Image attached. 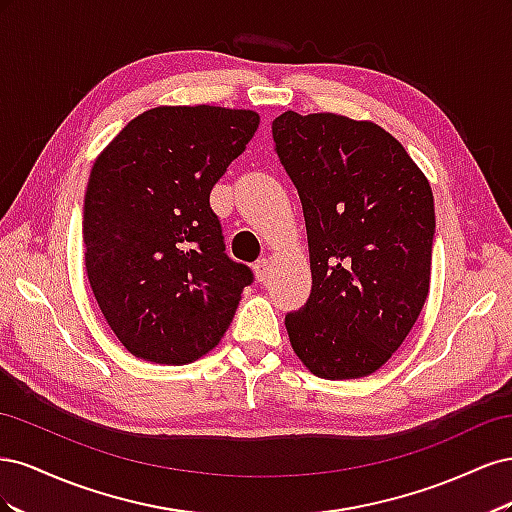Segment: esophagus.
I'll list each match as a JSON object with an SVG mask.
<instances>
[{"instance_id":"34e87169","label":"esophagus","mask_w":512,"mask_h":512,"mask_svg":"<svg viewBox=\"0 0 512 512\" xmlns=\"http://www.w3.org/2000/svg\"><path fill=\"white\" fill-rule=\"evenodd\" d=\"M269 273H271V262H269L267 258L258 260L256 265H254V275H256V280H258V282H265L267 277H269Z\"/></svg>"}]
</instances>
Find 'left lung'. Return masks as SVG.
Returning a JSON list of instances; mask_svg holds the SVG:
<instances>
[{"instance_id":"obj_1","label":"left lung","mask_w":512,"mask_h":512,"mask_svg":"<svg viewBox=\"0 0 512 512\" xmlns=\"http://www.w3.org/2000/svg\"><path fill=\"white\" fill-rule=\"evenodd\" d=\"M273 141L303 205L312 294L286 316L314 376L354 380L404 344L429 294L433 192L393 134L367 119L286 111Z\"/></svg>"}]
</instances>
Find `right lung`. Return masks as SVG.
Here are the masks:
<instances>
[{
	"instance_id": "1",
	"label": "right lung",
	"mask_w": 512,
	"mask_h": 512,
	"mask_svg": "<svg viewBox=\"0 0 512 512\" xmlns=\"http://www.w3.org/2000/svg\"><path fill=\"white\" fill-rule=\"evenodd\" d=\"M258 123L247 108L156 106L96 158L83 211L87 280L138 359L194 363L235 318L252 271L224 254L209 194Z\"/></svg>"
}]
</instances>
